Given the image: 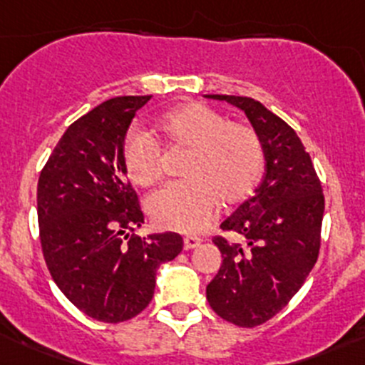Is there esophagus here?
<instances>
[{"mask_svg":"<svg viewBox=\"0 0 365 365\" xmlns=\"http://www.w3.org/2000/svg\"><path fill=\"white\" fill-rule=\"evenodd\" d=\"M200 242H202L200 237H195V235H186V237H184V250H193V247H197Z\"/></svg>","mask_w":365,"mask_h":365,"instance_id":"1","label":"esophagus"}]
</instances>
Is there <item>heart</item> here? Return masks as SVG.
Returning a JSON list of instances; mask_svg holds the SVG:
<instances>
[{
  "label": "heart",
  "instance_id": "1",
  "mask_svg": "<svg viewBox=\"0 0 365 365\" xmlns=\"http://www.w3.org/2000/svg\"><path fill=\"white\" fill-rule=\"evenodd\" d=\"M156 126L168 144L187 149L182 165L186 181L170 184L148 202L149 216L160 228L200 234L212 223L221 204L239 205L257 190L265 153L260 135L251 126L230 123L200 101L170 108ZM121 160L135 186L149 187L160 179V145L145 131H128Z\"/></svg>",
  "mask_w": 365,
  "mask_h": 365
}]
</instances>
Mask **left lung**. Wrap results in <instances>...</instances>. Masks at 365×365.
Masks as SVG:
<instances>
[{"label":"left lung","instance_id":"obj_1","mask_svg":"<svg viewBox=\"0 0 365 365\" xmlns=\"http://www.w3.org/2000/svg\"><path fill=\"white\" fill-rule=\"evenodd\" d=\"M205 96L240 108L264 144L260 186L221 223L246 244L212 239L223 262L205 290L217 317L257 327L290 302L317 264L325 198L294 128L247 96Z\"/></svg>","mask_w":365,"mask_h":365}]
</instances>
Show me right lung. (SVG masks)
<instances>
[{"label": "right lung", "mask_w": 365, "mask_h": 365, "mask_svg": "<svg viewBox=\"0 0 365 365\" xmlns=\"http://www.w3.org/2000/svg\"><path fill=\"white\" fill-rule=\"evenodd\" d=\"M151 96H118L68 126L38 179L40 242L59 290L88 317L126 322L151 302L156 270L181 253L174 232L138 237L144 214L121 149Z\"/></svg>", "instance_id": "add662e5"}]
</instances>
